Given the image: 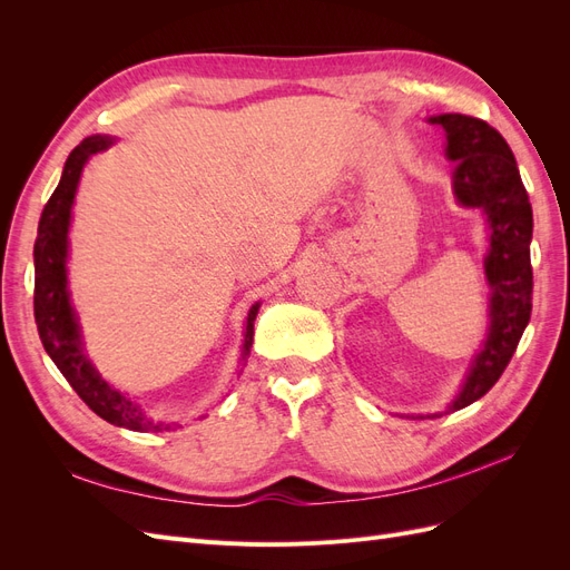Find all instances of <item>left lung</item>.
<instances>
[{"mask_svg": "<svg viewBox=\"0 0 570 570\" xmlns=\"http://www.w3.org/2000/svg\"><path fill=\"white\" fill-rule=\"evenodd\" d=\"M430 124L446 132V157L454 168L461 206L480 209L490 228L485 275L490 285V327L456 400L444 413L478 402L504 373L532 312V206L507 140L485 120L440 114ZM442 416V413H435ZM423 419V416H421Z\"/></svg>", "mask_w": 570, "mask_h": 570, "instance_id": "obj_1", "label": "left lung"}]
</instances>
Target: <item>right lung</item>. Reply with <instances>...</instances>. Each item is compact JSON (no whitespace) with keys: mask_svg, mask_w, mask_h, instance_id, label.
<instances>
[{"mask_svg":"<svg viewBox=\"0 0 570 570\" xmlns=\"http://www.w3.org/2000/svg\"><path fill=\"white\" fill-rule=\"evenodd\" d=\"M116 140L109 135H92L68 154L61 180L49 202L45 204L38 239H36V323L45 344V352L55 361L61 375L68 381L80 400L88 404L99 419L111 425L135 430V433H161L176 423L154 421L142 411L140 404L130 402L124 392L114 390L99 371L92 366L82 350L78 316L71 306L66 281V256H68V226H71V206L76 199V189L80 183L82 166L97 151H105ZM258 314V304H254L247 314L243 361L249 356L254 342V321Z\"/></svg>","mask_w":570,"mask_h":570,"instance_id":"add662e5","label":"right lung"}]
</instances>
